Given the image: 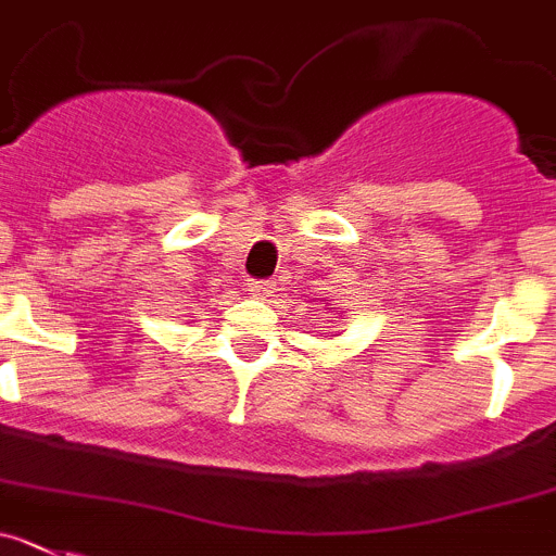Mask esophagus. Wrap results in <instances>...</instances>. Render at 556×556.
I'll use <instances>...</instances> for the list:
<instances>
[{"instance_id":"obj_1","label":"esophagus","mask_w":556,"mask_h":556,"mask_svg":"<svg viewBox=\"0 0 556 556\" xmlns=\"http://www.w3.org/2000/svg\"><path fill=\"white\" fill-rule=\"evenodd\" d=\"M247 288L252 290V295H257V299H266V295L274 293V282H268V279H261V282H257V279H249Z\"/></svg>"}]
</instances>
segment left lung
Listing matches in <instances>:
<instances>
[{
    "label": "left lung",
    "instance_id": "1",
    "mask_svg": "<svg viewBox=\"0 0 556 556\" xmlns=\"http://www.w3.org/2000/svg\"><path fill=\"white\" fill-rule=\"evenodd\" d=\"M326 304H329V299H326ZM331 309H334V307H331Z\"/></svg>",
    "mask_w": 556,
    "mask_h": 556
}]
</instances>
